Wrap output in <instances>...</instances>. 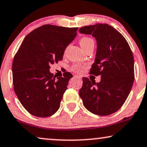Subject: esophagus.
Returning <instances> with one entry per match:
<instances>
[{"instance_id": "esophagus-1", "label": "esophagus", "mask_w": 147, "mask_h": 147, "mask_svg": "<svg viewBox=\"0 0 147 147\" xmlns=\"http://www.w3.org/2000/svg\"><path fill=\"white\" fill-rule=\"evenodd\" d=\"M74 78H77V79H80V80H81V78H82L81 76H74Z\"/></svg>"}]
</instances>
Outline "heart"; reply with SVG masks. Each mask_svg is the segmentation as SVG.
<instances>
[{
  "instance_id": "heart-1",
  "label": "heart",
  "mask_w": 147,
  "mask_h": 147,
  "mask_svg": "<svg viewBox=\"0 0 147 147\" xmlns=\"http://www.w3.org/2000/svg\"><path fill=\"white\" fill-rule=\"evenodd\" d=\"M92 42H94L93 40L92 39H90L89 37H83L82 39H81L80 41V45H81V47L82 49H84V48L87 47V46L89 45L90 43H92ZM86 67V66L84 65H82V64H80V63H78V64H75V65H74L72 66L71 67V69L72 71L76 72V73H78V74H82V72H83V70L84 68Z\"/></svg>"
}]
</instances>
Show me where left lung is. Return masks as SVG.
Wrapping results in <instances>:
<instances>
[{"instance_id": "1", "label": "left lung", "mask_w": 147, "mask_h": 147, "mask_svg": "<svg viewBox=\"0 0 147 147\" xmlns=\"http://www.w3.org/2000/svg\"><path fill=\"white\" fill-rule=\"evenodd\" d=\"M79 32L92 35L96 39L95 62L90 74L101 76L99 83L82 78L80 96L90 112L99 116L110 115L122 107L133 85L132 52L122 34L108 24L85 26Z\"/></svg>"}]
</instances>
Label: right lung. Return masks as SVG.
<instances>
[{"label":"right lung","instance_id":"add662e5","mask_svg":"<svg viewBox=\"0 0 147 147\" xmlns=\"http://www.w3.org/2000/svg\"><path fill=\"white\" fill-rule=\"evenodd\" d=\"M78 28L45 25L24 39L14 57V90L23 107L32 115L45 118L59 109L70 78L69 72L55 79L50 65L63 59L64 51L75 39Z\"/></svg>","mask_w":147,"mask_h":147}]
</instances>
